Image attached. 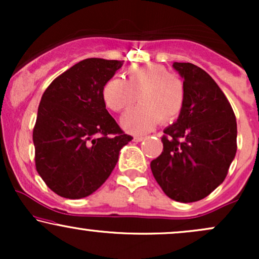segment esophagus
Returning a JSON list of instances; mask_svg holds the SVG:
<instances>
[{
  "label": "esophagus",
  "instance_id": "esophagus-1",
  "mask_svg": "<svg viewBox=\"0 0 259 259\" xmlns=\"http://www.w3.org/2000/svg\"><path fill=\"white\" fill-rule=\"evenodd\" d=\"M145 139H146V136H135V138H134L133 140L135 142H141L142 140H145Z\"/></svg>",
  "mask_w": 259,
  "mask_h": 259
}]
</instances>
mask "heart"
Here are the masks:
<instances>
[{
    "instance_id": "obj_1",
    "label": "heart",
    "mask_w": 259,
    "mask_h": 259,
    "mask_svg": "<svg viewBox=\"0 0 259 259\" xmlns=\"http://www.w3.org/2000/svg\"><path fill=\"white\" fill-rule=\"evenodd\" d=\"M140 105L121 117V126L127 133L146 134L160 120L171 121L179 117L185 103V85L177 75L160 64L133 65L125 72V81L109 79L103 85L106 106L114 112Z\"/></svg>"
}]
</instances>
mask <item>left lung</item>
Instances as JSON below:
<instances>
[{
	"instance_id": "1",
	"label": "left lung",
	"mask_w": 259,
	"mask_h": 259,
	"mask_svg": "<svg viewBox=\"0 0 259 259\" xmlns=\"http://www.w3.org/2000/svg\"><path fill=\"white\" fill-rule=\"evenodd\" d=\"M185 85V103L164 129L163 152L151 170L164 194L178 202L200 201L224 181L236 154L237 126L224 92L192 63L174 62Z\"/></svg>"
}]
</instances>
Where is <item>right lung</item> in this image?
I'll return each instance as SVG.
<instances>
[{
    "label": "right lung",
    "instance_id": "right-lung-1",
    "mask_svg": "<svg viewBox=\"0 0 259 259\" xmlns=\"http://www.w3.org/2000/svg\"><path fill=\"white\" fill-rule=\"evenodd\" d=\"M123 62L86 58L50 84L32 132L36 170L53 192L86 197L108 179L132 141L106 109L103 85Z\"/></svg>",
    "mask_w": 259,
    "mask_h": 259
}]
</instances>
